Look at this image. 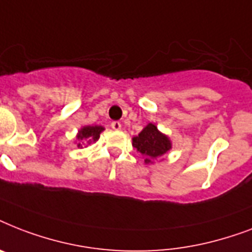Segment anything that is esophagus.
<instances>
[{
    "instance_id": "obj_1",
    "label": "esophagus",
    "mask_w": 252,
    "mask_h": 252,
    "mask_svg": "<svg viewBox=\"0 0 252 252\" xmlns=\"http://www.w3.org/2000/svg\"><path fill=\"white\" fill-rule=\"evenodd\" d=\"M111 128L114 130H120L122 129V124L119 122H112L111 123Z\"/></svg>"
}]
</instances>
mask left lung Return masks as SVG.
Instances as JSON below:
<instances>
[{"label": "left lung", "mask_w": 252, "mask_h": 252, "mask_svg": "<svg viewBox=\"0 0 252 252\" xmlns=\"http://www.w3.org/2000/svg\"><path fill=\"white\" fill-rule=\"evenodd\" d=\"M132 146L142 154L145 165H152L156 159L163 157L172 148L167 134L162 133L157 126L149 123L144 129L132 138Z\"/></svg>", "instance_id": "8db88e82"}]
</instances>
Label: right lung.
<instances>
[{
  "mask_svg": "<svg viewBox=\"0 0 252 252\" xmlns=\"http://www.w3.org/2000/svg\"><path fill=\"white\" fill-rule=\"evenodd\" d=\"M104 130V126H85L78 129V133L76 136L77 148H86L93 142H96L100 137V133Z\"/></svg>",
  "mask_w": 252,
  "mask_h": 252,
  "instance_id": "right-lung-1",
  "label": "right lung"
}]
</instances>
